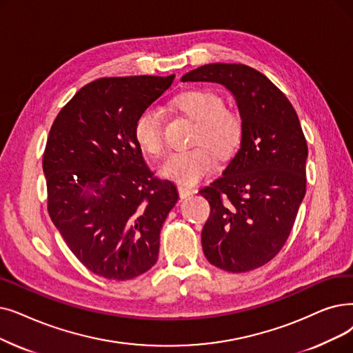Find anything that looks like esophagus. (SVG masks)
Returning <instances> with one entry per match:
<instances>
[{"label":"esophagus","mask_w":353,"mask_h":353,"mask_svg":"<svg viewBox=\"0 0 353 353\" xmlns=\"http://www.w3.org/2000/svg\"><path fill=\"white\" fill-rule=\"evenodd\" d=\"M177 190H179V194H180L181 199H183V197H188V196H190V194H193V193L196 192L193 188H190V186H188V185H179V186H177Z\"/></svg>","instance_id":"1"}]
</instances>
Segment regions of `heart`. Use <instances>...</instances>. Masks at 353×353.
<instances>
[{
  "instance_id": "heart-1",
  "label": "heart",
  "mask_w": 353,
  "mask_h": 353,
  "mask_svg": "<svg viewBox=\"0 0 353 353\" xmlns=\"http://www.w3.org/2000/svg\"><path fill=\"white\" fill-rule=\"evenodd\" d=\"M173 108L194 122L192 144L186 151L173 152L160 167L163 176L183 185H193L214 167L213 154L226 160L234 156L243 139V121L239 112L228 108L216 92L194 88L180 92L172 99ZM134 140L151 156L163 152V130L157 110L148 106L134 121Z\"/></svg>"
}]
</instances>
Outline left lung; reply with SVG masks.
Returning a JSON list of instances; mask_svg holds the SVG:
<instances>
[{
    "mask_svg": "<svg viewBox=\"0 0 353 353\" xmlns=\"http://www.w3.org/2000/svg\"><path fill=\"white\" fill-rule=\"evenodd\" d=\"M181 81L226 86L243 121L235 157L199 192L210 205L203 254L229 272L263 267L284 247L305 194L307 143L296 110L265 74L247 65H205Z\"/></svg>",
    "mask_w": 353,
    "mask_h": 353,
    "instance_id": "obj_1",
    "label": "left lung"
}]
</instances>
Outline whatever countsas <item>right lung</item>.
<instances>
[{"label":"right lung","mask_w":353,"mask_h":353,"mask_svg":"<svg viewBox=\"0 0 353 353\" xmlns=\"http://www.w3.org/2000/svg\"><path fill=\"white\" fill-rule=\"evenodd\" d=\"M173 79H97L76 92L50 128L43 154L50 219L99 277L131 280L157 261L161 226L179 194L150 170L132 127Z\"/></svg>","instance_id":"right-lung-1"}]
</instances>
